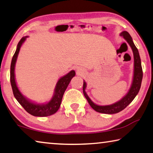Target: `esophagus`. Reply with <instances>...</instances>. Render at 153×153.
I'll return each instance as SVG.
<instances>
[{
  "instance_id": "obj_1",
  "label": "esophagus",
  "mask_w": 153,
  "mask_h": 153,
  "mask_svg": "<svg viewBox=\"0 0 153 153\" xmlns=\"http://www.w3.org/2000/svg\"><path fill=\"white\" fill-rule=\"evenodd\" d=\"M77 74L80 75L82 73V69H80V68H77Z\"/></svg>"
}]
</instances>
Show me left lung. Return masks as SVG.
Returning <instances> with one entry per match:
<instances>
[{
    "instance_id": "left-lung-1",
    "label": "left lung",
    "mask_w": 153,
    "mask_h": 153,
    "mask_svg": "<svg viewBox=\"0 0 153 153\" xmlns=\"http://www.w3.org/2000/svg\"><path fill=\"white\" fill-rule=\"evenodd\" d=\"M120 36H122L125 38V39L127 41L129 45L131 48L133 52V57H134V74H133V82L131 86V88L128 93L123 97L120 101H118L114 104L109 105H98L94 104L92 101L88 96L85 92V88L86 86V84L85 82H84L83 84V93L85 96L86 99L88 101L90 105L91 108L96 111L99 113L108 114H116L122 111L123 110L127 107L129 104L134 99L135 96L137 95L138 92H139L140 87H141L142 77H143V71L141 65V59H140L139 52L135 47V45L133 42L132 38L129 35V33L127 31H123L120 33Z\"/></svg>"
}]
</instances>
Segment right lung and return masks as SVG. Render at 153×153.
I'll return each mask as SVG.
<instances>
[{
	"instance_id": "obj_1",
	"label": "right lung",
	"mask_w": 153,
	"mask_h": 153,
	"mask_svg": "<svg viewBox=\"0 0 153 153\" xmlns=\"http://www.w3.org/2000/svg\"><path fill=\"white\" fill-rule=\"evenodd\" d=\"M26 37H22L20 42H19L18 46H17L16 51L11 60L10 82L12 90H13V95L19 103L24 108V110L27 111L28 113L30 114L35 116H40V117L52 115L56 112L59 109L65 90L67 89L72 77H74L75 75H76V72L74 71H71L69 74H67L65 76L59 79V80L58 81L56 84V86L54 96H53L52 99L48 103L41 105V104H37L30 102L27 99L24 97L20 91H19L18 86L16 85L15 74H14L15 65L17 58H18V55L19 54V51H20L21 46L24 42V41L26 40Z\"/></svg>"
}]
</instances>
